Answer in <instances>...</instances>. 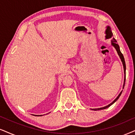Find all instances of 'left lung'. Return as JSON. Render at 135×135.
I'll return each instance as SVG.
<instances>
[{"instance_id": "1", "label": "left lung", "mask_w": 135, "mask_h": 135, "mask_svg": "<svg viewBox=\"0 0 135 135\" xmlns=\"http://www.w3.org/2000/svg\"><path fill=\"white\" fill-rule=\"evenodd\" d=\"M105 38L106 39H108V38H111V40H112V45L114 47H115V49H116V50H117V52L118 53V55H119V57H120V59H121V61H122V64H123V69H124V83H123V89L124 88V83H125V78H126V74H125V72H126V64H125V61H124V57L123 55V54H122V52H121L120 51V47H119V45H118L117 44V40H115V38L113 37V33H112V30H111V28L110 26H107L106 27V30H105ZM123 90L122 91L120 92V94L118 95V97L116 98L115 100H113V102H112L110 104H109V105L105 106V107H102V108H93V109H91L90 108L91 110H104V109H106L107 108H108L109 107H110L111 105H112L113 104L115 103V102L117 101L118 99L119 98V97H120L121 94H122Z\"/></svg>"}]
</instances>
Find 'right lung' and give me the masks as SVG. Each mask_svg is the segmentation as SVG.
Instances as JSON below:
<instances>
[{"label": "right lung", "mask_w": 135, "mask_h": 135, "mask_svg": "<svg viewBox=\"0 0 135 135\" xmlns=\"http://www.w3.org/2000/svg\"><path fill=\"white\" fill-rule=\"evenodd\" d=\"M35 116H42V115H35Z\"/></svg>", "instance_id": "obj_1"}]
</instances>
